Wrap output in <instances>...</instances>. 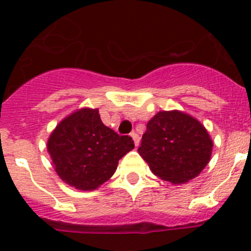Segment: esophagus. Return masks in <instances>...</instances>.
<instances>
[{
  "mask_svg": "<svg viewBox=\"0 0 251 251\" xmlns=\"http://www.w3.org/2000/svg\"><path fill=\"white\" fill-rule=\"evenodd\" d=\"M130 137H132L133 141H134V145H136V147H138L139 141H141V138H139L138 134H137L136 132H132V133H130Z\"/></svg>",
  "mask_w": 251,
  "mask_h": 251,
  "instance_id": "obj_1",
  "label": "esophagus"
}]
</instances>
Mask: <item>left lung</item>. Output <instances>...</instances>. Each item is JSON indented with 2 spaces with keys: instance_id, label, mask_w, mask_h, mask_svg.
Instances as JSON below:
<instances>
[{
  "instance_id": "8db88e82",
  "label": "left lung",
  "mask_w": 251,
  "mask_h": 251,
  "mask_svg": "<svg viewBox=\"0 0 251 251\" xmlns=\"http://www.w3.org/2000/svg\"><path fill=\"white\" fill-rule=\"evenodd\" d=\"M212 146L207 129L196 118L179 110H162L147 123L138 153L156 176L178 185L201 174Z\"/></svg>"
}]
</instances>
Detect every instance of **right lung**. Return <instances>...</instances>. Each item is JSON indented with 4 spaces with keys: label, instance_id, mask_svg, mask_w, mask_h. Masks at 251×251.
<instances>
[{
    "label": "right lung",
    "instance_id": "add662e5",
    "mask_svg": "<svg viewBox=\"0 0 251 251\" xmlns=\"http://www.w3.org/2000/svg\"><path fill=\"white\" fill-rule=\"evenodd\" d=\"M134 148L129 136L104 126L98 109L81 108L60 122L48 139V152L64 182L93 191L114 175L118 161Z\"/></svg>",
    "mask_w": 251,
    "mask_h": 251
}]
</instances>
